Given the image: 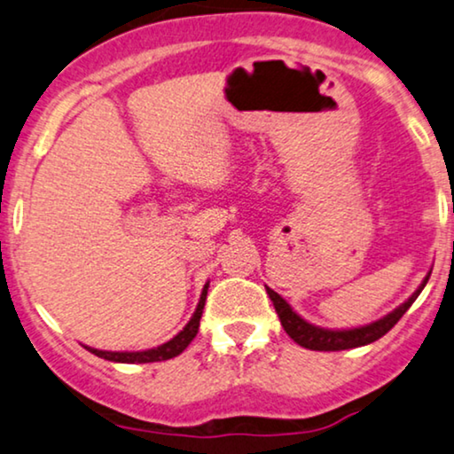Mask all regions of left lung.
I'll return each mask as SVG.
<instances>
[{"instance_id": "left-lung-1", "label": "left lung", "mask_w": 454, "mask_h": 454, "mask_svg": "<svg viewBox=\"0 0 454 454\" xmlns=\"http://www.w3.org/2000/svg\"><path fill=\"white\" fill-rule=\"evenodd\" d=\"M427 278L430 276H426V280L421 282V286L417 288L401 307H396L395 311L388 313V316L378 319V322L361 325V328H353V330L317 328V325L305 322L303 317L297 316V313L293 311V307H290L286 301L280 297V294L274 293V290L268 286H265V290H268L271 303H274V307H276V313H278V317H280L282 328L286 330V334L293 338L294 342L301 344V347L309 348V350H344V348L365 347V344L376 342L378 338H382L386 334V332L395 328V324L404 316V311H407L409 307L415 303V299L419 297V293L427 284Z\"/></svg>"}]
</instances>
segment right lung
Instances as JSON below:
<instances>
[{
    "instance_id": "1",
    "label": "right lung",
    "mask_w": 454,
    "mask_h": 454,
    "mask_svg": "<svg viewBox=\"0 0 454 454\" xmlns=\"http://www.w3.org/2000/svg\"><path fill=\"white\" fill-rule=\"evenodd\" d=\"M207 288H209V284H205L201 299H199V305H197L195 313H192L191 322L186 324L184 328L172 338V340H168L164 344H160V347L149 348V350H137V353H129V350H126V353H116V350H99V348H90V347H87V348L93 355H97V357L107 359V361H116V364H153V361H166V359L176 357V355H180L186 347H189L192 338L197 336L199 322H201V316H203L205 299H207Z\"/></svg>"
}]
</instances>
